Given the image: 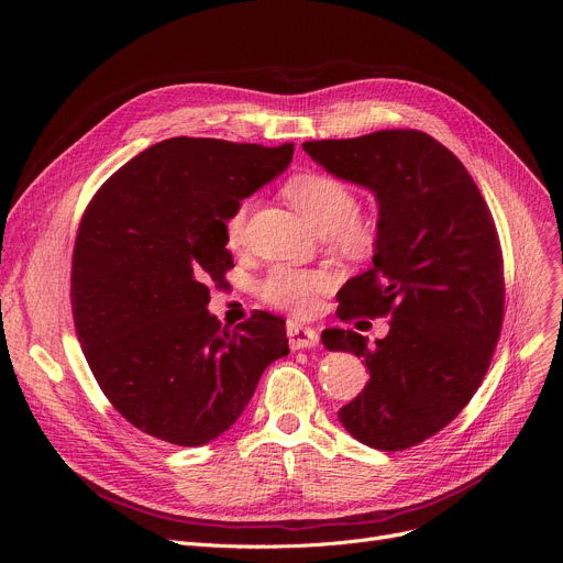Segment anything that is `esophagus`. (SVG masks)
<instances>
[{
	"instance_id": "obj_1",
	"label": "esophagus",
	"mask_w": 563,
	"mask_h": 563,
	"mask_svg": "<svg viewBox=\"0 0 563 563\" xmlns=\"http://www.w3.org/2000/svg\"><path fill=\"white\" fill-rule=\"evenodd\" d=\"M319 342V335L314 329H308V327H301V323H294L289 321L287 323V344L289 349H312L314 344Z\"/></svg>"
}]
</instances>
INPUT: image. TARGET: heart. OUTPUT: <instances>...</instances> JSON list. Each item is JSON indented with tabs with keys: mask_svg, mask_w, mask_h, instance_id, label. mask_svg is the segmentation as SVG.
<instances>
[{
	"mask_svg": "<svg viewBox=\"0 0 563 563\" xmlns=\"http://www.w3.org/2000/svg\"><path fill=\"white\" fill-rule=\"evenodd\" d=\"M285 196L319 234H329V246L335 253L363 260L376 251L380 236L378 225L376 221L358 214V196L340 177L319 170L297 175L285 185ZM249 214L251 200L244 198L225 217L223 234L228 249L244 246ZM329 289L331 278L323 272L276 264L260 283V297L274 308L287 310L297 317H308L317 310L321 294H327Z\"/></svg>",
	"mask_w": 563,
	"mask_h": 563,
	"instance_id": "obj_1",
	"label": "heart"
}]
</instances>
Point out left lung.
I'll use <instances>...</instances> for the list:
<instances>
[{
  "mask_svg": "<svg viewBox=\"0 0 563 563\" xmlns=\"http://www.w3.org/2000/svg\"><path fill=\"white\" fill-rule=\"evenodd\" d=\"M329 173L374 191L372 266L340 289L338 317H390L367 344L329 329L321 342L365 361V390L340 408L342 427L380 452L445 429L477 393L505 319V262L488 205L465 166L420 130L303 143Z\"/></svg>",
  "mask_w": 563,
  "mask_h": 563,
  "instance_id": "obj_1",
  "label": "left lung"
}]
</instances>
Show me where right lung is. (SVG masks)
I'll list each match as a JSON object with an SVG mask.
<instances>
[{"label":"right lung","instance_id":"right-lung-1","mask_svg":"<svg viewBox=\"0 0 563 563\" xmlns=\"http://www.w3.org/2000/svg\"><path fill=\"white\" fill-rule=\"evenodd\" d=\"M291 155L294 143L175 136L118 168L88 202L73 251L75 331L104 397L139 431L205 445L289 353L285 319L264 310L221 329L207 285L234 266L225 217Z\"/></svg>","mask_w":563,"mask_h":563}]
</instances>
